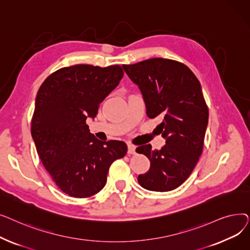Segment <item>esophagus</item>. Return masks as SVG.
<instances>
[{
	"instance_id": "34e87169",
	"label": "esophagus",
	"mask_w": 250,
	"mask_h": 250,
	"mask_svg": "<svg viewBox=\"0 0 250 250\" xmlns=\"http://www.w3.org/2000/svg\"><path fill=\"white\" fill-rule=\"evenodd\" d=\"M127 154L129 155L136 154V147L132 145V144H127Z\"/></svg>"
}]
</instances>
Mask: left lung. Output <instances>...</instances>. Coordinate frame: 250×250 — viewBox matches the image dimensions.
<instances>
[{"label":"left lung","instance_id":"obj_1","mask_svg":"<svg viewBox=\"0 0 250 250\" xmlns=\"http://www.w3.org/2000/svg\"><path fill=\"white\" fill-rule=\"evenodd\" d=\"M123 68L138 85L147 115L162 117L157 128L166 143L160 150L150 144L137 148L151 163L138 181L148 190H173L188 179L203 152L208 109L201 84L188 67L172 60L155 58Z\"/></svg>","mask_w":250,"mask_h":250}]
</instances>
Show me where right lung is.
I'll return each mask as SVG.
<instances>
[{"instance_id": "obj_1", "label": "right lung", "mask_w": 250, "mask_h": 250, "mask_svg": "<svg viewBox=\"0 0 250 250\" xmlns=\"http://www.w3.org/2000/svg\"><path fill=\"white\" fill-rule=\"evenodd\" d=\"M123 77L117 64H75L48 76L37 92L31 136L44 168L70 196L99 192L111 163L126 154L125 142H101L86 125Z\"/></svg>"}]
</instances>
